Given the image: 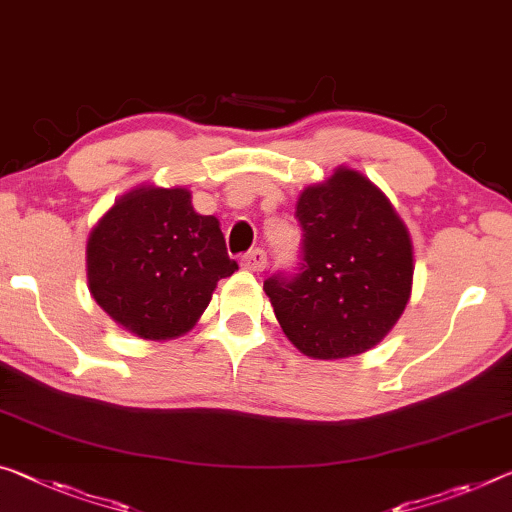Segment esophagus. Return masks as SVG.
<instances>
[{
    "label": "esophagus",
    "instance_id": "obj_1",
    "mask_svg": "<svg viewBox=\"0 0 512 512\" xmlns=\"http://www.w3.org/2000/svg\"><path fill=\"white\" fill-rule=\"evenodd\" d=\"M240 265L245 267V270H249V272H263L265 265H267V254H265L263 249L249 251V254L242 256V263Z\"/></svg>",
    "mask_w": 512,
    "mask_h": 512
}]
</instances>
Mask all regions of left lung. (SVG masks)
Returning a JSON list of instances; mask_svg holds the SVG:
<instances>
[{
  "mask_svg": "<svg viewBox=\"0 0 512 512\" xmlns=\"http://www.w3.org/2000/svg\"><path fill=\"white\" fill-rule=\"evenodd\" d=\"M302 263L263 283L283 334L313 359L371 350L403 316L414 256L407 226L364 174L338 167L300 194Z\"/></svg>",
  "mask_w": 512,
  "mask_h": 512,
  "instance_id": "obj_1",
  "label": "left lung"
}]
</instances>
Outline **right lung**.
<instances>
[{"mask_svg":"<svg viewBox=\"0 0 512 512\" xmlns=\"http://www.w3.org/2000/svg\"><path fill=\"white\" fill-rule=\"evenodd\" d=\"M235 270L219 219L199 215L185 187H135L105 212L86 242L93 300L146 341L190 332L217 281Z\"/></svg>","mask_w":512,"mask_h":512,"instance_id":"right-lung-1","label":"right lung"}]
</instances>
